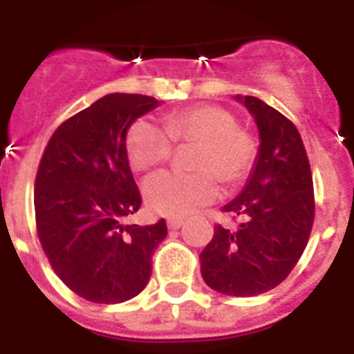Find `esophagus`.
Instances as JSON below:
<instances>
[{"instance_id":"34e87169","label":"esophagus","mask_w":354,"mask_h":354,"mask_svg":"<svg viewBox=\"0 0 354 354\" xmlns=\"http://www.w3.org/2000/svg\"><path fill=\"white\" fill-rule=\"evenodd\" d=\"M167 225H168V228H170V230H177V228L183 227L184 220H183V218H168Z\"/></svg>"}]
</instances>
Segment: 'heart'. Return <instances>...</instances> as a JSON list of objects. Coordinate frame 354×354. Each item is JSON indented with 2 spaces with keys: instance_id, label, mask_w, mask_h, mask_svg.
Returning a JSON list of instances; mask_svg holds the SVG:
<instances>
[{
  "instance_id": "heart-1",
  "label": "heart",
  "mask_w": 354,
  "mask_h": 354,
  "mask_svg": "<svg viewBox=\"0 0 354 354\" xmlns=\"http://www.w3.org/2000/svg\"><path fill=\"white\" fill-rule=\"evenodd\" d=\"M175 145H193L187 165L193 171H161L143 184L150 211L187 216L211 204L221 183L236 187L248 179L257 159V142L223 106L195 104L162 118V127L138 118L126 134L129 165L149 171L174 156Z\"/></svg>"
}]
</instances>
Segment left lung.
<instances>
[{"instance_id": "left-lung-1", "label": "left lung", "mask_w": 354, "mask_h": 354, "mask_svg": "<svg viewBox=\"0 0 354 354\" xmlns=\"http://www.w3.org/2000/svg\"><path fill=\"white\" fill-rule=\"evenodd\" d=\"M241 101L261 133L257 165L243 193L221 209L236 227L214 225L200 264L211 289L248 298L282 283L298 264L314 225L315 198L296 126L257 97Z\"/></svg>"}]
</instances>
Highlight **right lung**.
<instances>
[{
  "mask_svg": "<svg viewBox=\"0 0 354 354\" xmlns=\"http://www.w3.org/2000/svg\"><path fill=\"white\" fill-rule=\"evenodd\" d=\"M154 97L109 93L62 122L35 177L37 236L62 282L93 303L127 301L152 274L167 223L124 225L142 207L126 134Z\"/></svg>",
  "mask_w": 354,
  "mask_h": 354,
  "instance_id": "right-lung-1",
  "label": "right lung"
}]
</instances>
